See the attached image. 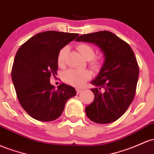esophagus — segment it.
Returning <instances> with one entry per match:
<instances>
[{"instance_id":"34e87169","label":"esophagus","mask_w":154,"mask_h":154,"mask_svg":"<svg viewBox=\"0 0 154 154\" xmlns=\"http://www.w3.org/2000/svg\"><path fill=\"white\" fill-rule=\"evenodd\" d=\"M76 91H77V94H80L81 92H82V89H80V88H77Z\"/></svg>"}]
</instances>
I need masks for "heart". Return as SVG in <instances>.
<instances>
[{
	"label": "heart",
	"instance_id": "obj_1",
	"mask_svg": "<svg viewBox=\"0 0 154 154\" xmlns=\"http://www.w3.org/2000/svg\"><path fill=\"white\" fill-rule=\"evenodd\" d=\"M77 50L84 58L87 59L91 68L97 69L100 66L102 62V57L101 55H95L96 50L94 46L87 43H80L77 46ZM67 52L68 47L66 46L62 47L58 52L57 62L61 68L66 66ZM91 77V72L86 69H70L64 74L63 80L69 85L74 87H81Z\"/></svg>",
	"mask_w": 154,
	"mask_h": 154
}]
</instances>
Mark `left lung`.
<instances>
[{
  "mask_svg": "<svg viewBox=\"0 0 154 154\" xmlns=\"http://www.w3.org/2000/svg\"><path fill=\"white\" fill-rule=\"evenodd\" d=\"M77 42L96 44L104 53V63L91 84L94 100L85 107L91 121L109 124L126 112L134 99L139 77V66L128 43L107 30L81 35Z\"/></svg>",
  "mask_w": 154,
  "mask_h": 154,
  "instance_id": "obj_1",
  "label": "left lung"
}]
</instances>
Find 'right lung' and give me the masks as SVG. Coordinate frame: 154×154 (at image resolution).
I'll return each instance as SVG.
<instances>
[{"label": "right lung", "instance_id": "obj_1", "mask_svg": "<svg viewBox=\"0 0 154 154\" xmlns=\"http://www.w3.org/2000/svg\"><path fill=\"white\" fill-rule=\"evenodd\" d=\"M78 36L55 30L38 33L17 52L11 79L20 104L30 117L40 121L57 119L66 102L77 94L64 83L55 89L50 78L57 74L59 50Z\"/></svg>", "mask_w": 154, "mask_h": 154}]
</instances>
